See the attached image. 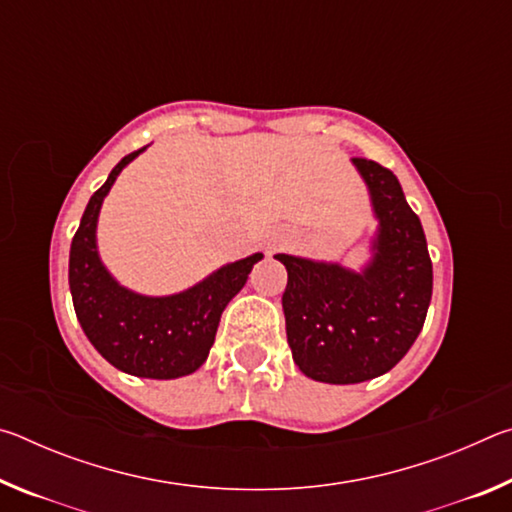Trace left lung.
I'll use <instances>...</instances> for the list:
<instances>
[{
    "mask_svg": "<svg viewBox=\"0 0 512 512\" xmlns=\"http://www.w3.org/2000/svg\"><path fill=\"white\" fill-rule=\"evenodd\" d=\"M368 187L377 232L361 271L336 262L275 255L287 266L282 296L293 361L323 384H359L400 363L427 318L433 271L422 223L400 180L352 158Z\"/></svg>",
    "mask_w": 512,
    "mask_h": 512,
    "instance_id": "obj_1",
    "label": "left lung"
}]
</instances>
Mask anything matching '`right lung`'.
<instances>
[{
	"mask_svg": "<svg viewBox=\"0 0 512 512\" xmlns=\"http://www.w3.org/2000/svg\"><path fill=\"white\" fill-rule=\"evenodd\" d=\"M144 149L121 158L85 207L69 248V291L76 318L103 359L135 377L178 379L203 366L223 309L244 289L248 273L264 255L225 264L171 296H142L121 287L99 257L97 223L103 198L121 169Z\"/></svg>",
	"mask_w": 512,
	"mask_h": 512,
	"instance_id": "1",
	"label": "right lung"
}]
</instances>
